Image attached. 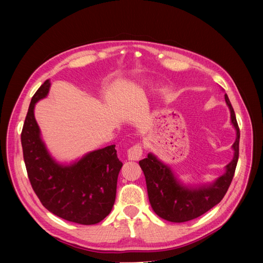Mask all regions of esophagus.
Returning a JSON list of instances; mask_svg holds the SVG:
<instances>
[{
	"instance_id": "obj_1",
	"label": "esophagus",
	"mask_w": 263,
	"mask_h": 263,
	"mask_svg": "<svg viewBox=\"0 0 263 263\" xmlns=\"http://www.w3.org/2000/svg\"><path fill=\"white\" fill-rule=\"evenodd\" d=\"M142 156V148L140 145H135L127 150V159L128 160L136 161L139 160Z\"/></svg>"
}]
</instances>
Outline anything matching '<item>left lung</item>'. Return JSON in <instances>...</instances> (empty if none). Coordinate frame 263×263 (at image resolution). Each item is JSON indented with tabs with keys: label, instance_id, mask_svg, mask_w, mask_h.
I'll return each instance as SVG.
<instances>
[{
	"label": "left lung",
	"instance_id": "8db88e82",
	"mask_svg": "<svg viewBox=\"0 0 263 263\" xmlns=\"http://www.w3.org/2000/svg\"><path fill=\"white\" fill-rule=\"evenodd\" d=\"M225 101L230 112V124L236 130V139L232 146L234 157L220 177L204 184H186L178 178L170 165L153 153H149L147 158L139 161L146 178L150 205L162 219L172 222L192 220L217 205L225 196L238 162L240 138L234 108L227 95H225Z\"/></svg>",
	"mask_w": 263,
	"mask_h": 263
}]
</instances>
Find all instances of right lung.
Listing matches in <instances>:
<instances>
[{
  "label": "right lung",
  "instance_id": "1",
  "mask_svg": "<svg viewBox=\"0 0 263 263\" xmlns=\"http://www.w3.org/2000/svg\"><path fill=\"white\" fill-rule=\"evenodd\" d=\"M50 85V80L45 81L34 94L21 136L30 184L42 204L58 217L81 225L98 224L113 209L123 163L115 145L71 162L55 160L35 118L36 103L47 98Z\"/></svg>",
  "mask_w": 263,
  "mask_h": 263
}]
</instances>
